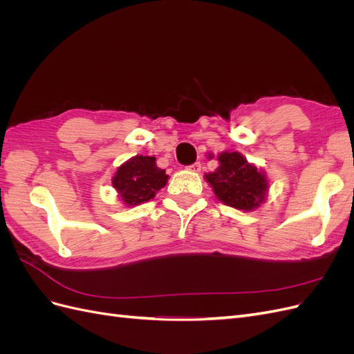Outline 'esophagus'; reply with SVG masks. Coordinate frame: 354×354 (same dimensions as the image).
Listing matches in <instances>:
<instances>
[{"mask_svg":"<svg viewBox=\"0 0 354 354\" xmlns=\"http://www.w3.org/2000/svg\"><path fill=\"white\" fill-rule=\"evenodd\" d=\"M187 169L194 171V173H199V171H201V162H195V164L189 165V167H187Z\"/></svg>","mask_w":354,"mask_h":354,"instance_id":"34e87169","label":"esophagus"}]
</instances>
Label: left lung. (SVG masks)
Listing matches in <instances>:
<instances>
[{
	"label": "left lung",
	"mask_w": 354,
	"mask_h": 354,
	"mask_svg": "<svg viewBox=\"0 0 354 354\" xmlns=\"http://www.w3.org/2000/svg\"><path fill=\"white\" fill-rule=\"evenodd\" d=\"M217 159L218 168L205 174L217 199L242 211L259 208L269 189V180L263 171L250 164L239 152H223Z\"/></svg>",
	"instance_id": "left-lung-1"
}]
</instances>
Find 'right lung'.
I'll list each match as a JSON object with an SVG mask.
<instances>
[{"label":"right lung","mask_w":354,"mask_h":354,"mask_svg":"<svg viewBox=\"0 0 354 354\" xmlns=\"http://www.w3.org/2000/svg\"><path fill=\"white\" fill-rule=\"evenodd\" d=\"M155 160V156L137 155L116 169L112 186L125 205L134 207L151 201L167 185L165 169L156 167Z\"/></svg>","instance_id":"right-lung-1"}]
</instances>
